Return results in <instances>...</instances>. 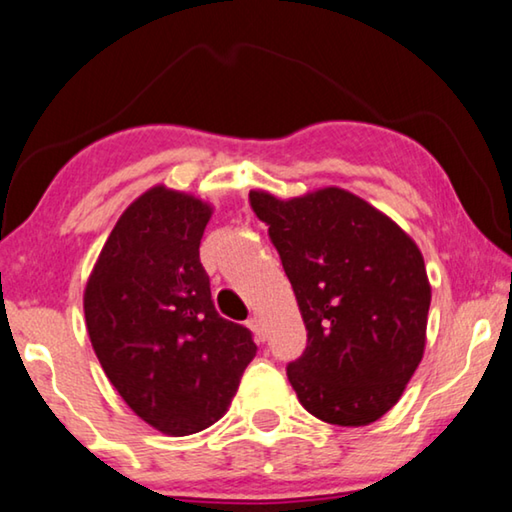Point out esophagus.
<instances>
[{"label": "esophagus", "instance_id": "1", "mask_svg": "<svg viewBox=\"0 0 512 512\" xmlns=\"http://www.w3.org/2000/svg\"><path fill=\"white\" fill-rule=\"evenodd\" d=\"M246 325L250 327V332L255 334V339H257V341H264V327H262V318H259V316H250Z\"/></svg>", "mask_w": 512, "mask_h": 512}]
</instances>
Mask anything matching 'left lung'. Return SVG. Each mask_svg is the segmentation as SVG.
<instances>
[{"label": "left lung", "mask_w": 512, "mask_h": 512, "mask_svg": "<svg viewBox=\"0 0 512 512\" xmlns=\"http://www.w3.org/2000/svg\"><path fill=\"white\" fill-rule=\"evenodd\" d=\"M268 225L307 348L287 377L318 420L366 427L400 400L427 343L431 284L415 241L341 187L296 198L250 192Z\"/></svg>", "instance_id": "8db88e82"}]
</instances>
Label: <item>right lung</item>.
Returning a JSON list of instances; mask_svg holds the SVG:
<instances>
[{
  "instance_id": "right-lung-1",
  "label": "right lung",
  "mask_w": 512,
  "mask_h": 512,
  "mask_svg": "<svg viewBox=\"0 0 512 512\" xmlns=\"http://www.w3.org/2000/svg\"><path fill=\"white\" fill-rule=\"evenodd\" d=\"M212 205L155 185L126 207L83 293L103 372L135 415L167 436L214 424L257 345L216 314L198 257Z\"/></svg>"
}]
</instances>
